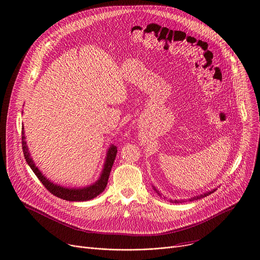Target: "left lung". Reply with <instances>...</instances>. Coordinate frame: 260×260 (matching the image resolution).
<instances>
[{
    "label": "left lung",
    "instance_id": "8db88e82",
    "mask_svg": "<svg viewBox=\"0 0 260 260\" xmlns=\"http://www.w3.org/2000/svg\"><path fill=\"white\" fill-rule=\"evenodd\" d=\"M155 191H157V190H156V189H155ZM214 191H215V190H213V191H210V192H207V193H205V194H203V195H201V196H197V197H194V198H192V199H190V200H195V199H196V200H197V199H200V198H203V197H206V196H208V195H210V194H211V193H213V192H214ZM158 194H159V193H158ZM159 195H160V194H159ZM177 202H179V201H177V200H176V203H177Z\"/></svg>",
    "mask_w": 260,
    "mask_h": 260
}]
</instances>
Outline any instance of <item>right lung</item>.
<instances>
[{
    "mask_svg": "<svg viewBox=\"0 0 260 260\" xmlns=\"http://www.w3.org/2000/svg\"><path fill=\"white\" fill-rule=\"evenodd\" d=\"M21 142H22V150H23L24 158H25L27 164L30 166V168L36 174V176L38 177V179L42 182V184L45 186V188L51 194H53L54 196L61 198L63 200H67V201H88V200H91V199L97 197L99 194H101L106 188V185L108 183V179L110 176V171H111L112 165L114 163V160H115V157L117 154V147L112 145L107 153V157H106V161H105V165H104V169L102 171L101 178L94 185H91L89 187L82 188V189H67V188H63V187H60V186H57V185L51 183L49 180H47L43 176V174L39 170V168L35 165L34 160L30 158L27 147H26L23 126H22Z\"/></svg>",
    "mask_w": 260,
    "mask_h": 260,
    "instance_id": "1",
    "label": "right lung"
}]
</instances>
